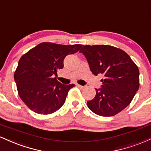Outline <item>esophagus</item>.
<instances>
[{"instance_id": "esophagus-1", "label": "esophagus", "mask_w": 151, "mask_h": 151, "mask_svg": "<svg viewBox=\"0 0 151 151\" xmlns=\"http://www.w3.org/2000/svg\"><path fill=\"white\" fill-rule=\"evenodd\" d=\"M76 86H77V87L80 88V89H84V86H81V85H79V84H76Z\"/></svg>"}]
</instances>
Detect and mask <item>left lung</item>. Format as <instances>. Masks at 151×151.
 <instances>
[{"label":"left lung","mask_w":151,"mask_h":151,"mask_svg":"<svg viewBox=\"0 0 151 151\" xmlns=\"http://www.w3.org/2000/svg\"><path fill=\"white\" fill-rule=\"evenodd\" d=\"M91 72L104 75L96 96L87 101L91 111L109 117L129 105L139 88V70L125 52L110 45H85L79 50Z\"/></svg>","instance_id":"1"}]
</instances>
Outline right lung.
I'll list each match as a JSON object with an SVG mask.
<instances>
[{
	"mask_svg": "<svg viewBox=\"0 0 151 151\" xmlns=\"http://www.w3.org/2000/svg\"><path fill=\"white\" fill-rule=\"evenodd\" d=\"M81 47L42 42L20 59L14 79L20 99L32 111L50 114L63 106L74 84H62L52 75L63 68L67 55L76 53Z\"/></svg>",
	"mask_w": 151,
	"mask_h": 151,
	"instance_id": "add662e5",
	"label": "right lung"
}]
</instances>
